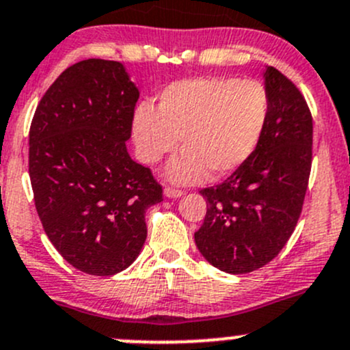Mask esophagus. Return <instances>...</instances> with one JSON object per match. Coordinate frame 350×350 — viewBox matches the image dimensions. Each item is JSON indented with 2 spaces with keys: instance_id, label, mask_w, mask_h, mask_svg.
<instances>
[{
  "instance_id": "obj_1",
  "label": "esophagus",
  "mask_w": 350,
  "mask_h": 350,
  "mask_svg": "<svg viewBox=\"0 0 350 350\" xmlns=\"http://www.w3.org/2000/svg\"><path fill=\"white\" fill-rule=\"evenodd\" d=\"M164 194L167 198H172V200H176V198H181L183 194H185V191H183V189H176V187H165Z\"/></svg>"
}]
</instances>
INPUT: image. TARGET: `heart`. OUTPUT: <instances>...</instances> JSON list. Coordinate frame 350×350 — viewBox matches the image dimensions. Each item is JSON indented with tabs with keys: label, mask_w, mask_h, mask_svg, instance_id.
Listing matches in <instances>:
<instances>
[{
	"label": "heart",
	"mask_w": 350,
	"mask_h": 350,
	"mask_svg": "<svg viewBox=\"0 0 350 350\" xmlns=\"http://www.w3.org/2000/svg\"><path fill=\"white\" fill-rule=\"evenodd\" d=\"M268 113V92L256 80L200 77L165 87L157 110L141 105L132 132L147 164L159 163L181 137L183 152L165 174L179 185H191L208 171L223 178L246 163L262 139Z\"/></svg>",
	"instance_id": "1"
}]
</instances>
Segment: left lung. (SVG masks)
Returning a JSON list of instances; mask_svg holds the SVG:
<instances>
[{
    "label": "left lung",
    "mask_w": 350,
    "mask_h": 350,
    "mask_svg": "<svg viewBox=\"0 0 350 350\" xmlns=\"http://www.w3.org/2000/svg\"><path fill=\"white\" fill-rule=\"evenodd\" d=\"M270 113L258 146L221 185L204 187L198 250L226 273H250L275 258L295 230L312 167V113L292 80L265 72Z\"/></svg>",
    "instance_id": "obj_1"
}]
</instances>
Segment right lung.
<instances>
[{
	"mask_svg": "<svg viewBox=\"0 0 350 350\" xmlns=\"http://www.w3.org/2000/svg\"><path fill=\"white\" fill-rule=\"evenodd\" d=\"M137 98L120 62L88 58L51 83L33 116L36 213L51 245L83 273L110 277L132 265L147 208L163 201V186L126 147Z\"/></svg>",
	"mask_w": 350,
	"mask_h": 350,
	"instance_id": "add662e5",
	"label": "right lung"
}]
</instances>
